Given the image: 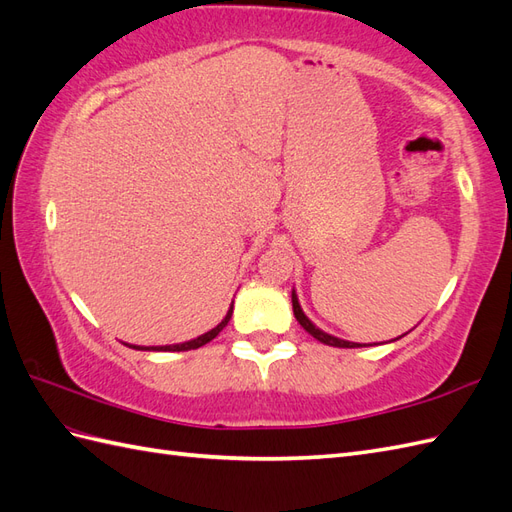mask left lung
Returning <instances> with one entry per match:
<instances>
[{"instance_id": "8db88e82", "label": "left lung", "mask_w": 512, "mask_h": 512, "mask_svg": "<svg viewBox=\"0 0 512 512\" xmlns=\"http://www.w3.org/2000/svg\"><path fill=\"white\" fill-rule=\"evenodd\" d=\"M292 307H294V316H296V320L300 322V326H303V329H305L309 335L316 337L318 342H322V344H326V346H335V348H359V346H361V344L346 342V339H339V337H335V335H329V333H324L322 329H318V326L313 324V322L305 316V311L300 309L296 290H292ZM396 339H398V337H396ZM396 339H391V342H396ZM363 346H365V344H363ZM368 346H370V344H368Z\"/></svg>"}]
</instances>
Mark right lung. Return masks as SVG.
<instances>
[{
	"label": "right lung",
	"instance_id": "1",
	"mask_svg": "<svg viewBox=\"0 0 512 512\" xmlns=\"http://www.w3.org/2000/svg\"><path fill=\"white\" fill-rule=\"evenodd\" d=\"M231 313H233V303H231V307H229V311H227V316L222 318V322L220 324H216L212 331H207V333H203V335H199L196 339H190V342H183V344H170V346H134V344H125V346H129V348H134V350H157V352H183V350H194V348H201V346H205L207 342H212V339L225 329V326L229 324V320H231Z\"/></svg>",
	"mask_w": 512,
	"mask_h": 512
}]
</instances>
